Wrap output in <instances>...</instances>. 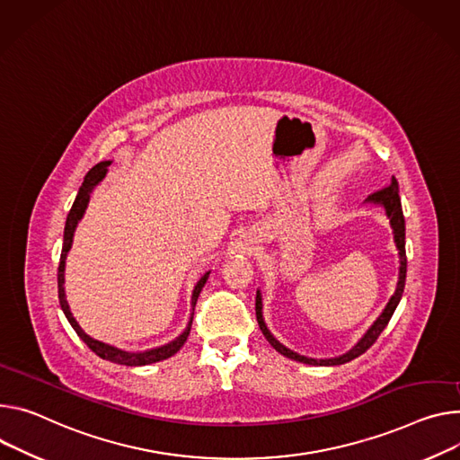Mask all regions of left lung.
Wrapping results in <instances>:
<instances>
[{
    "instance_id": "1",
    "label": "left lung",
    "mask_w": 460,
    "mask_h": 460,
    "mask_svg": "<svg viewBox=\"0 0 460 460\" xmlns=\"http://www.w3.org/2000/svg\"><path fill=\"white\" fill-rule=\"evenodd\" d=\"M365 201H370V203H378L385 208V215L391 222V227H393V234H394V243H396V249H398V257H400V273H398V284H396V291L394 296L389 299L385 310L382 312V315L374 321V324L365 332V336L354 345V349H350L347 354L343 356H338V358H328V359H314V358H306V356H301L294 350H289L288 347H284L280 341H277L273 338V333L268 330L266 323H264V317H262V294L261 289H257V301H255V310H257V321H259V326L264 333V338L270 341V345L282 356L289 358V359H296V361H301V363H306V365H324V367H330V365H343V363H349L352 361L354 358L361 356L363 352H367L374 343L376 340L380 338V333L385 330V326L389 324L400 299H402V294H403V286H405V273H407V257H405V220H403V213H402V201H400V196H398V181L396 178L393 176L391 180V185L382 189V190H376L374 194H370Z\"/></svg>"
}]
</instances>
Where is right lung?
Instances as JSON below:
<instances>
[{
  "label": "right lung",
  "mask_w": 460,
  "mask_h": 460,
  "mask_svg": "<svg viewBox=\"0 0 460 460\" xmlns=\"http://www.w3.org/2000/svg\"><path fill=\"white\" fill-rule=\"evenodd\" d=\"M111 164V161H101L97 163L93 169L86 174L84 178V183H82V187L78 189V194L73 201V207L71 211L67 215V220H66V227H64V243H62V255H60V264H58V299H60V306H62V312L66 314L69 324L73 326V330L76 332V336L84 341L97 356H101L102 359H108V361H113V363H119V365H128V367H141V365H150V363H155V361H163L166 358L174 356L187 341L189 338V332H190V324H192V317L187 324V328L180 333V336L166 343L163 347H155V349H150V350H145V352H127L122 349H117L113 345H108V343H102L99 340H93L92 336H88V333L80 328V324L76 323V319L73 317L71 310H69V305L66 301V289H64V271H66V257L69 253L71 249V243H73V234H75V229L80 222V218L84 217L86 213V207H88V201H90V194L93 192V189L104 180L106 172H108V166ZM208 273L207 271L194 286L192 289V310H194V305L199 297V291L201 288L205 286L207 279H208Z\"/></svg>",
  "instance_id": "right-lung-1"
}]
</instances>
